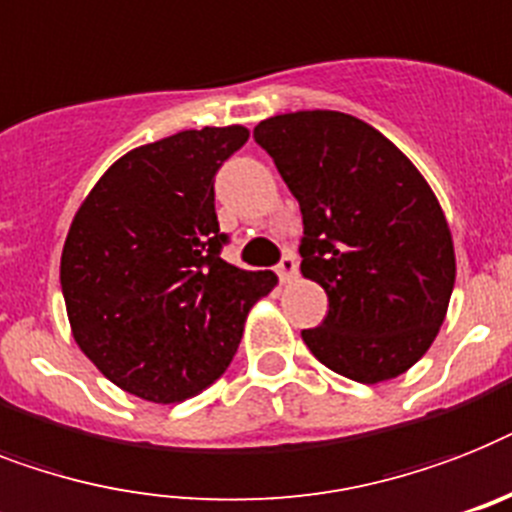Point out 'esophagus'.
I'll return each instance as SVG.
<instances>
[{
    "label": "esophagus",
    "instance_id": "obj_1",
    "mask_svg": "<svg viewBox=\"0 0 512 512\" xmlns=\"http://www.w3.org/2000/svg\"><path fill=\"white\" fill-rule=\"evenodd\" d=\"M298 272V259H295V253H285L277 264V274H280L282 282H290Z\"/></svg>",
    "mask_w": 512,
    "mask_h": 512
}]
</instances>
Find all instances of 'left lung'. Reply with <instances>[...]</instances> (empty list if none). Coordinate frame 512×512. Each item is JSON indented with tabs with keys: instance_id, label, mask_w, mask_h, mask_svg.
Returning <instances> with one entry per match:
<instances>
[{
	"instance_id": "left-lung-1",
	"label": "left lung",
	"mask_w": 512,
	"mask_h": 512,
	"mask_svg": "<svg viewBox=\"0 0 512 512\" xmlns=\"http://www.w3.org/2000/svg\"><path fill=\"white\" fill-rule=\"evenodd\" d=\"M253 138L298 198L301 272L329 298L322 327L301 332L308 350L361 384L405 374L455 285L453 235L424 175L353 114H277Z\"/></svg>"
}]
</instances>
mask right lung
Segmentation results:
<instances>
[{"mask_svg":"<svg viewBox=\"0 0 512 512\" xmlns=\"http://www.w3.org/2000/svg\"><path fill=\"white\" fill-rule=\"evenodd\" d=\"M243 125L183 130L128 151L80 204L59 264L78 348L120 390L183 403L217 382L251 306L277 277L219 253L214 175Z\"/></svg>","mask_w":512,"mask_h":512,"instance_id":"right-lung-1","label":"right lung"}]
</instances>
